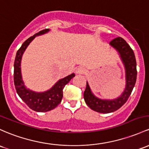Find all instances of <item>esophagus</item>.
Here are the masks:
<instances>
[{
    "label": "esophagus",
    "mask_w": 149,
    "mask_h": 149,
    "mask_svg": "<svg viewBox=\"0 0 149 149\" xmlns=\"http://www.w3.org/2000/svg\"><path fill=\"white\" fill-rule=\"evenodd\" d=\"M86 72V68L83 66H78L76 69V73L77 74H83Z\"/></svg>",
    "instance_id": "esophagus-1"
}]
</instances>
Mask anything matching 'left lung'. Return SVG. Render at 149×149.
Masks as SVG:
<instances>
[{
	"instance_id": "left-lung-1",
	"label": "left lung",
	"mask_w": 149,
	"mask_h": 149,
	"mask_svg": "<svg viewBox=\"0 0 149 149\" xmlns=\"http://www.w3.org/2000/svg\"><path fill=\"white\" fill-rule=\"evenodd\" d=\"M110 45L118 51L125 63L127 79L125 91L117 99L113 100H102L93 95L87 83L83 95L85 102L90 108L95 112L105 114L117 110L127 102L134 87L137 76L136 61L134 53L127 42L122 37H116L111 41Z\"/></svg>"
}]
</instances>
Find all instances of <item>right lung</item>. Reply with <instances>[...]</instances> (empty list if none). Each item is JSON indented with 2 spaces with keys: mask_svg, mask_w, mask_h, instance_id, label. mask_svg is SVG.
Segmentation results:
<instances>
[{
  "mask_svg": "<svg viewBox=\"0 0 149 149\" xmlns=\"http://www.w3.org/2000/svg\"><path fill=\"white\" fill-rule=\"evenodd\" d=\"M49 30L45 29L36 33L27 39L17 50L14 62V84L18 95L25 104L32 110L36 112H48L56 107L61 102L63 97V89L65 86L75 76L74 73L66 76L58 81L49 91L45 93H35L27 90L22 82L20 73V61L22 55L27 47L36 36L45 34Z\"/></svg>",
  "mask_w": 149,
  "mask_h": 149,
  "instance_id": "obj_1",
  "label": "right lung"
}]
</instances>
